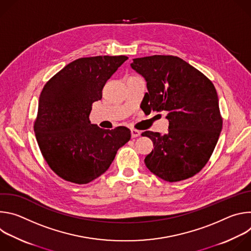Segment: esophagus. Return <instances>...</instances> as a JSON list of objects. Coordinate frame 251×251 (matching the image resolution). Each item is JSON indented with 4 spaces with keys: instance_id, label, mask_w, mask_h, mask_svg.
<instances>
[{
    "instance_id": "obj_1",
    "label": "esophagus",
    "mask_w": 251,
    "mask_h": 251,
    "mask_svg": "<svg viewBox=\"0 0 251 251\" xmlns=\"http://www.w3.org/2000/svg\"><path fill=\"white\" fill-rule=\"evenodd\" d=\"M141 135V132L136 130V129H131V137L132 138H137Z\"/></svg>"
}]
</instances>
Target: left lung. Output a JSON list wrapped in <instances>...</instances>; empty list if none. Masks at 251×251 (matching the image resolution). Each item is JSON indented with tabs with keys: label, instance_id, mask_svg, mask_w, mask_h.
Instances as JSON below:
<instances>
[{
	"label": "left lung",
	"instance_id": "1",
	"mask_svg": "<svg viewBox=\"0 0 251 251\" xmlns=\"http://www.w3.org/2000/svg\"><path fill=\"white\" fill-rule=\"evenodd\" d=\"M131 67L145 78L142 110L167 111L168 132L146 131L154 150L146 167L162 180L178 182L198 174L209 160L222 128L219 97L200 70L173 55L134 58Z\"/></svg>",
	"mask_w": 251,
	"mask_h": 251
}]
</instances>
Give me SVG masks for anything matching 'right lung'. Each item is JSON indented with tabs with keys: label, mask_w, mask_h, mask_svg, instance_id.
<instances>
[{
	"label": "right lung",
	"mask_w": 251,
	"mask_h": 251,
	"mask_svg": "<svg viewBox=\"0 0 251 251\" xmlns=\"http://www.w3.org/2000/svg\"><path fill=\"white\" fill-rule=\"evenodd\" d=\"M127 59L125 55L81 57L44 86L33 130L45 160L63 180L78 185L95 180L130 140L126 127L104 130L89 121L93 102L102 98L105 83Z\"/></svg>",
	"instance_id": "right-lung-1"
}]
</instances>
